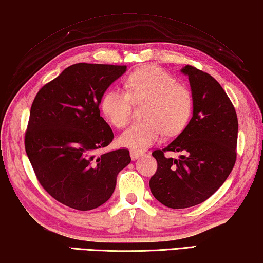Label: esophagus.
<instances>
[{
	"instance_id": "34e87169",
	"label": "esophagus",
	"mask_w": 263,
	"mask_h": 263,
	"mask_svg": "<svg viewBox=\"0 0 263 263\" xmlns=\"http://www.w3.org/2000/svg\"><path fill=\"white\" fill-rule=\"evenodd\" d=\"M142 155H143L142 152H136V151H132L130 152V156H132L133 160H137V159H139V157H141Z\"/></svg>"
}]
</instances>
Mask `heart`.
<instances>
[{"label":"heart","mask_w":263,"mask_h":263,"mask_svg":"<svg viewBox=\"0 0 263 263\" xmlns=\"http://www.w3.org/2000/svg\"><path fill=\"white\" fill-rule=\"evenodd\" d=\"M126 90L109 89L101 99V110L112 126L123 128L132 119L134 103H145L143 122L132 124L119 137L123 147L141 152L155 143L164 134L182 132L192 116L193 92L177 83L168 71L156 66L135 70L126 81Z\"/></svg>","instance_id":"obj_1"}]
</instances>
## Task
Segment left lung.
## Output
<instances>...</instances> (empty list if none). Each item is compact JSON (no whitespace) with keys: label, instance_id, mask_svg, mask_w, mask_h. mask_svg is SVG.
Wrapping results in <instances>:
<instances>
[{"label":"left lung","instance_id":"left-lung-1","mask_svg":"<svg viewBox=\"0 0 263 263\" xmlns=\"http://www.w3.org/2000/svg\"><path fill=\"white\" fill-rule=\"evenodd\" d=\"M181 71L191 83L193 118L173 142L153 152L157 169L149 181L155 199L173 209L200 204L223 184L235 164L239 130L235 108L220 83L188 64ZM167 151L183 155L165 158Z\"/></svg>","mask_w":263,"mask_h":263}]
</instances>
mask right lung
Masks as SVG:
<instances>
[{
    "label": "right lung",
    "instance_id": "add662e5",
    "mask_svg": "<svg viewBox=\"0 0 263 263\" xmlns=\"http://www.w3.org/2000/svg\"><path fill=\"white\" fill-rule=\"evenodd\" d=\"M126 70V66L76 63L35 96L24 147L39 182L64 205L100 207L114 193L118 174L130 163L126 148L95 155L114 139L100 116L101 99Z\"/></svg>",
    "mask_w": 263,
    "mask_h": 263
}]
</instances>
